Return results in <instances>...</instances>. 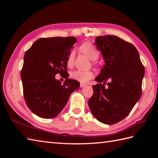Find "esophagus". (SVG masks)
Returning a JSON list of instances; mask_svg holds the SVG:
<instances>
[{
    "label": "esophagus",
    "instance_id": "34e87169",
    "mask_svg": "<svg viewBox=\"0 0 158 158\" xmlns=\"http://www.w3.org/2000/svg\"><path fill=\"white\" fill-rule=\"evenodd\" d=\"M85 84H82V83H81L80 84V88H83V87H84V86H85Z\"/></svg>",
    "mask_w": 158,
    "mask_h": 158
}]
</instances>
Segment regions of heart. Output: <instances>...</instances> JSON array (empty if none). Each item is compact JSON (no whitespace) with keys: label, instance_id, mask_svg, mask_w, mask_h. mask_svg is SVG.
Returning a JSON list of instances; mask_svg holds the SVG:
<instances>
[{"label":"heart","instance_id":"obj_1","mask_svg":"<svg viewBox=\"0 0 158 158\" xmlns=\"http://www.w3.org/2000/svg\"><path fill=\"white\" fill-rule=\"evenodd\" d=\"M80 49L84 54L86 55L92 60H95L99 56V52L95 47L91 43H84L80 47ZM74 59V51H71L67 59V65L71 66L73 64ZM94 73L90 70H76L71 73V78L80 82L85 83L94 77Z\"/></svg>","mask_w":158,"mask_h":158}]
</instances>
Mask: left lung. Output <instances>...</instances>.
<instances>
[{
	"label": "left lung",
	"instance_id": "left-lung-1",
	"mask_svg": "<svg viewBox=\"0 0 158 158\" xmlns=\"http://www.w3.org/2000/svg\"><path fill=\"white\" fill-rule=\"evenodd\" d=\"M94 44L106 64L95 78L99 83L93 85L89 107L99 121L113 125L125 118L140 99L144 67L136 47L117 36H98Z\"/></svg>",
	"mask_w": 158,
	"mask_h": 158
}]
</instances>
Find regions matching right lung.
Returning <instances> with one entry per match:
<instances>
[{"instance_id": "obj_1", "label": "right lung", "mask_w": 158, "mask_h": 158, "mask_svg": "<svg viewBox=\"0 0 158 158\" xmlns=\"http://www.w3.org/2000/svg\"><path fill=\"white\" fill-rule=\"evenodd\" d=\"M77 40L74 37L40 38L26 51L21 71L23 97L27 106L38 117L50 118L60 113L78 81L67 78V59ZM64 75L63 84L55 78Z\"/></svg>"}]
</instances>
